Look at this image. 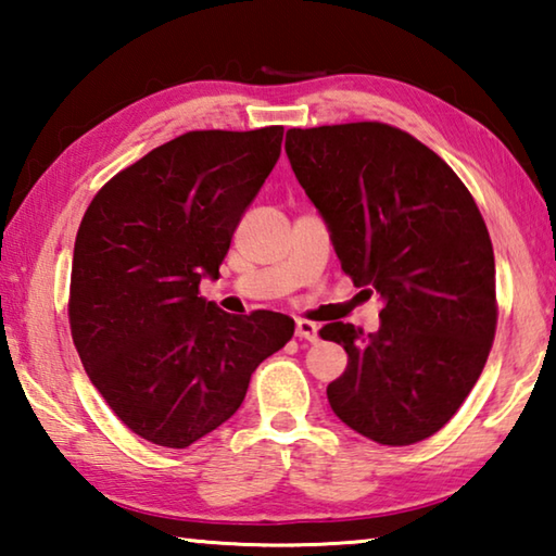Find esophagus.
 <instances>
[{"label":"esophagus","instance_id":"34e87169","mask_svg":"<svg viewBox=\"0 0 556 556\" xmlns=\"http://www.w3.org/2000/svg\"><path fill=\"white\" fill-rule=\"evenodd\" d=\"M296 336L304 338V341H318V326L314 321H306V318H299L296 321Z\"/></svg>","mask_w":556,"mask_h":556}]
</instances>
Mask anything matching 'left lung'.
<instances>
[{
	"label": "left lung",
	"mask_w": 556,
	"mask_h": 556,
	"mask_svg": "<svg viewBox=\"0 0 556 556\" xmlns=\"http://www.w3.org/2000/svg\"><path fill=\"white\" fill-rule=\"evenodd\" d=\"M287 156L331 230L341 269L382 299V326L326 324L348 368L336 417L382 446L425 441L485 368L497 326L495 257L473 195L444 159L384 122L287 131Z\"/></svg>",
	"instance_id": "left-lung-1"
}]
</instances>
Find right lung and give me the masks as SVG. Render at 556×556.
<instances>
[{"mask_svg": "<svg viewBox=\"0 0 556 556\" xmlns=\"http://www.w3.org/2000/svg\"><path fill=\"white\" fill-rule=\"evenodd\" d=\"M285 127L195 129L100 188L78 228L68 321L122 425L186 448L228 421L257 365L294 336L277 312L230 316L201 296L275 168Z\"/></svg>", "mask_w": 556, "mask_h": 556, "instance_id": "1", "label": "right lung"}]
</instances>
